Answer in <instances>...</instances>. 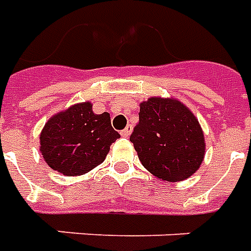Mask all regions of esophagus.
I'll return each mask as SVG.
<instances>
[{"mask_svg": "<svg viewBox=\"0 0 251 251\" xmlns=\"http://www.w3.org/2000/svg\"><path fill=\"white\" fill-rule=\"evenodd\" d=\"M131 132H132V127H131V126H127L120 134H122V136H124V138H128L129 135H131Z\"/></svg>", "mask_w": 251, "mask_h": 251, "instance_id": "obj_1", "label": "esophagus"}]
</instances>
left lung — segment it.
Returning <instances> with one entry per match:
<instances>
[{
  "label": "left lung",
  "instance_id": "8db88e82",
  "mask_svg": "<svg viewBox=\"0 0 251 251\" xmlns=\"http://www.w3.org/2000/svg\"><path fill=\"white\" fill-rule=\"evenodd\" d=\"M139 106L129 140L142 165L162 181L189 178L205 155V138L195 113L173 97H150Z\"/></svg>",
  "mask_w": 251,
  "mask_h": 251
}]
</instances>
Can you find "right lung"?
Returning <instances> with one entry per match:
<instances>
[{"label": "right lung", "instance_id": "right-lung-1", "mask_svg": "<svg viewBox=\"0 0 251 251\" xmlns=\"http://www.w3.org/2000/svg\"><path fill=\"white\" fill-rule=\"evenodd\" d=\"M90 101L55 113L40 132V152L50 168L73 177L104 162L109 147L120 138L108 112L94 113Z\"/></svg>", "mask_w": 251, "mask_h": 251}]
</instances>
